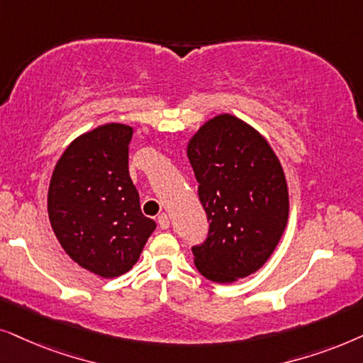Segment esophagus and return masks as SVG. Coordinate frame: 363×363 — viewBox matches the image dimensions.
I'll return each instance as SVG.
<instances>
[{"label": "esophagus", "instance_id": "34e87169", "mask_svg": "<svg viewBox=\"0 0 363 363\" xmlns=\"http://www.w3.org/2000/svg\"><path fill=\"white\" fill-rule=\"evenodd\" d=\"M157 224H159V227H161V229H169V224H171V222H169V216L167 214H161L157 217Z\"/></svg>", "mask_w": 363, "mask_h": 363}]
</instances>
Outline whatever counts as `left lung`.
<instances>
[{
    "label": "left lung",
    "instance_id": "obj_1",
    "mask_svg": "<svg viewBox=\"0 0 363 363\" xmlns=\"http://www.w3.org/2000/svg\"><path fill=\"white\" fill-rule=\"evenodd\" d=\"M209 234L192 247L206 279L230 284L257 272L289 219V189L279 157L252 125L232 114L204 123L187 144Z\"/></svg>",
    "mask_w": 363,
    "mask_h": 363
}]
</instances>
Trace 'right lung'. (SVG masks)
<instances>
[{
    "label": "right lung",
    "mask_w": 363,
    "mask_h": 363,
    "mask_svg": "<svg viewBox=\"0 0 363 363\" xmlns=\"http://www.w3.org/2000/svg\"><path fill=\"white\" fill-rule=\"evenodd\" d=\"M131 138V125L119 123L81 134L61 154L48 191V214L61 247L104 279L131 270L156 229L129 176Z\"/></svg>",
    "instance_id": "1"
}]
</instances>
